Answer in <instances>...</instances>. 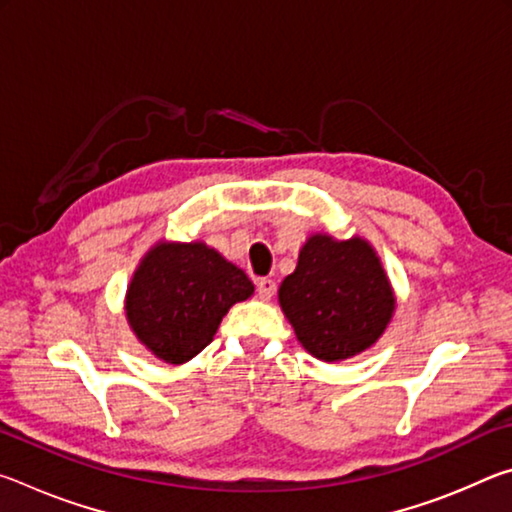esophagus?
<instances>
[{"label": "esophagus", "instance_id": "34e87169", "mask_svg": "<svg viewBox=\"0 0 512 512\" xmlns=\"http://www.w3.org/2000/svg\"><path fill=\"white\" fill-rule=\"evenodd\" d=\"M275 282L268 280V277H262V280H257V296L262 300H271L275 296Z\"/></svg>", "mask_w": 512, "mask_h": 512}]
</instances>
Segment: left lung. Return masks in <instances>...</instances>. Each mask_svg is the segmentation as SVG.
Segmentation results:
<instances>
[{
    "mask_svg": "<svg viewBox=\"0 0 512 512\" xmlns=\"http://www.w3.org/2000/svg\"><path fill=\"white\" fill-rule=\"evenodd\" d=\"M298 341L320 361H343L375 345L395 311L388 275L366 239L318 232L277 291Z\"/></svg>",
    "mask_w": 512,
    "mask_h": 512,
    "instance_id": "obj_1",
    "label": "left lung"
}]
</instances>
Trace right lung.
<instances>
[{
    "instance_id": "1",
    "label": "right lung",
    "mask_w": 512,
    "mask_h": 512,
    "mask_svg": "<svg viewBox=\"0 0 512 512\" xmlns=\"http://www.w3.org/2000/svg\"><path fill=\"white\" fill-rule=\"evenodd\" d=\"M248 275L203 241H160L126 291V318L155 357L185 363L212 343L228 309L253 296Z\"/></svg>"
}]
</instances>
